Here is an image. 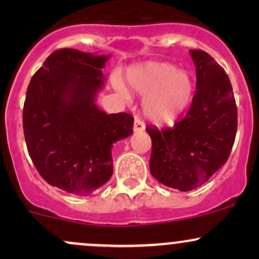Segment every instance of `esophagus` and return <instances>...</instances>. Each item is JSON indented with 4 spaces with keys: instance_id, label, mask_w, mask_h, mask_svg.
<instances>
[{
    "instance_id": "1",
    "label": "esophagus",
    "mask_w": 259,
    "mask_h": 259,
    "mask_svg": "<svg viewBox=\"0 0 259 259\" xmlns=\"http://www.w3.org/2000/svg\"><path fill=\"white\" fill-rule=\"evenodd\" d=\"M142 130H145L144 121L140 119L139 117H135V121H134V132L139 133V132H142Z\"/></svg>"
}]
</instances>
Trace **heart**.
<instances>
[{
    "instance_id": "b5f03b06",
    "label": "heart",
    "mask_w": 259,
    "mask_h": 259,
    "mask_svg": "<svg viewBox=\"0 0 259 259\" xmlns=\"http://www.w3.org/2000/svg\"><path fill=\"white\" fill-rule=\"evenodd\" d=\"M126 81L130 90L145 96L144 114L158 124L177 119L189 106L195 89L191 74L164 62H148L130 68ZM113 82L120 94L129 96L126 86L119 78H114Z\"/></svg>"
}]
</instances>
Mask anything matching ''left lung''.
<instances>
[{"label": "left lung", "mask_w": 259, "mask_h": 259, "mask_svg": "<svg viewBox=\"0 0 259 259\" xmlns=\"http://www.w3.org/2000/svg\"><path fill=\"white\" fill-rule=\"evenodd\" d=\"M189 52L196 67L189 112L173 127L146 129L152 140L151 174L180 191L201 186L225 164L237 129L236 103L225 70L204 51Z\"/></svg>", "instance_id": "left-lung-1"}]
</instances>
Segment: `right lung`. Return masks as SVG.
<instances>
[{"label": "right lung", "instance_id": "obj_1", "mask_svg": "<svg viewBox=\"0 0 259 259\" xmlns=\"http://www.w3.org/2000/svg\"><path fill=\"white\" fill-rule=\"evenodd\" d=\"M111 55L62 49L45 61L26 91L23 126L29 156L50 185L88 196L111 179L113 144L133 134L127 113L96 105Z\"/></svg>", "mask_w": 259, "mask_h": 259}]
</instances>
